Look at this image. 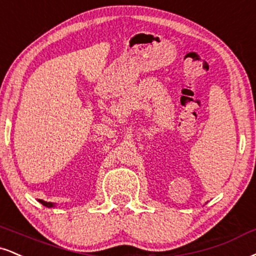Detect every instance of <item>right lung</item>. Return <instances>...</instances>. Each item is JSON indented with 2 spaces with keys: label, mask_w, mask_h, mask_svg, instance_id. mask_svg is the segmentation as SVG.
<instances>
[{
  "label": "right lung",
  "mask_w": 256,
  "mask_h": 256,
  "mask_svg": "<svg viewBox=\"0 0 256 256\" xmlns=\"http://www.w3.org/2000/svg\"><path fill=\"white\" fill-rule=\"evenodd\" d=\"M39 202H42V204L46 206V208H54V202H44V200H40V199H39Z\"/></svg>",
  "instance_id": "1"
}]
</instances>
